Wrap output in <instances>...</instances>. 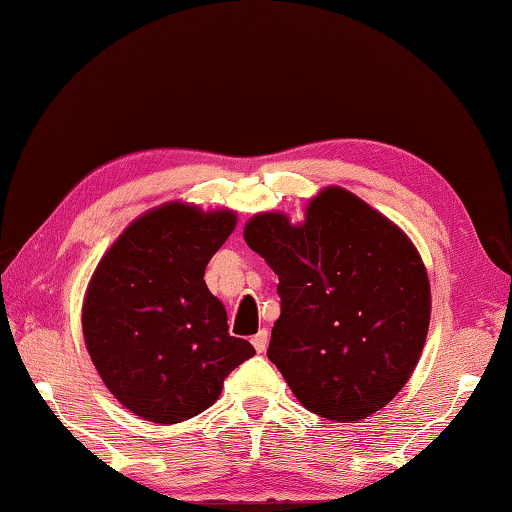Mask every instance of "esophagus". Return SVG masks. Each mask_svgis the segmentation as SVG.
Segmentation results:
<instances>
[{
	"label": "esophagus",
	"mask_w": 512,
	"mask_h": 512,
	"mask_svg": "<svg viewBox=\"0 0 512 512\" xmlns=\"http://www.w3.org/2000/svg\"><path fill=\"white\" fill-rule=\"evenodd\" d=\"M250 342H253L257 353H264L266 346H268V330H259V333L253 339H250Z\"/></svg>",
	"instance_id": "esophagus-1"
}]
</instances>
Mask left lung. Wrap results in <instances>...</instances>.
Listing matches in <instances>:
<instances>
[{
    "label": "left lung",
    "instance_id": "1",
    "mask_svg": "<svg viewBox=\"0 0 512 512\" xmlns=\"http://www.w3.org/2000/svg\"><path fill=\"white\" fill-rule=\"evenodd\" d=\"M244 239L279 277L268 359L299 404L353 424L382 410L413 375L430 324L428 273L410 237L326 186L304 222L257 213Z\"/></svg>",
    "mask_w": 512,
    "mask_h": 512
}]
</instances>
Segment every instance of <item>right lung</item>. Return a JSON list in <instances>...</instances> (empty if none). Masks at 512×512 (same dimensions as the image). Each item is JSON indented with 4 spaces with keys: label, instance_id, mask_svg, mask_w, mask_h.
Here are the masks:
<instances>
[{
    "label": "right lung",
    "instance_id": "add662e5",
    "mask_svg": "<svg viewBox=\"0 0 512 512\" xmlns=\"http://www.w3.org/2000/svg\"><path fill=\"white\" fill-rule=\"evenodd\" d=\"M237 213L166 202L130 222L90 277L82 330L99 377L119 404L177 424L217 402L224 379L255 348L228 335L224 304L204 270Z\"/></svg>",
    "mask_w": 512,
    "mask_h": 512
}]
</instances>
